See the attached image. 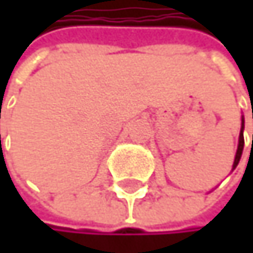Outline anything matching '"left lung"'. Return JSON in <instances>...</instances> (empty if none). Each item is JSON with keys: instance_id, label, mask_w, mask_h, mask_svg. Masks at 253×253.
<instances>
[{"instance_id": "1", "label": "left lung", "mask_w": 253, "mask_h": 253, "mask_svg": "<svg viewBox=\"0 0 253 253\" xmlns=\"http://www.w3.org/2000/svg\"><path fill=\"white\" fill-rule=\"evenodd\" d=\"M252 117H253V108H252ZM243 129H245V120L241 123V132H240V139H238V149H237V155H235V161H234V165H232V170L238 165L240 162V158H241V153H243V147H245V138H243ZM252 147H253V136H252Z\"/></svg>"}]
</instances>
